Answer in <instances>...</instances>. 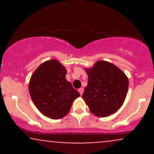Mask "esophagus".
<instances>
[{
  "instance_id": "1",
  "label": "esophagus",
  "mask_w": 154,
  "mask_h": 154,
  "mask_svg": "<svg viewBox=\"0 0 154 154\" xmlns=\"http://www.w3.org/2000/svg\"><path fill=\"white\" fill-rule=\"evenodd\" d=\"M78 91H79V93H80V95H82V93H83V91H84V89H83L82 88H79V89L78 90Z\"/></svg>"
}]
</instances>
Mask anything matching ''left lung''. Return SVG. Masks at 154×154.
I'll return each instance as SVG.
<instances>
[{"label":"left lung","mask_w":154,"mask_h":154,"mask_svg":"<svg viewBox=\"0 0 154 154\" xmlns=\"http://www.w3.org/2000/svg\"><path fill=\"white\" fill-rule=\"evenodd\" d=\"M88 85L82 98L93 114L105 117L115 113L125 101L128 90V79L113 63L97 61L86 69Z\"/></svg>","instance_id":"left-lung-1"}]
</instances>
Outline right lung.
Segmentation results:
<instances>
[{
	"instance_id": "right-lung-1",
	"label": "right lung",
	"mask_w": 154,
	"mask_h": 154,
	"mask_svg": "<svg viewBox=\"0 0 154 154\" xmlns=\"http://www.w3.org/2000/svg\"><path fill=\"white\" fill-rule=\"evenodd\" d=\"M65 67L56 60L40 65L32 75L29 94L35 106L43 115L54 119L66 116L79 92L66 79Z\"/></svg>"
}]
</instances>
